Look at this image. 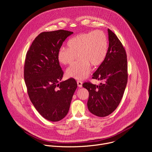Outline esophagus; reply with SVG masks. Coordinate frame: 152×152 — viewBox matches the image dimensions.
Wrapping results in <instances>:
<instances>
[{"label":"esophagus","instance_id":"obj_1","mask_svg":"<svg viewBox=\"0 0 152 152\" xmlns=\"http://www.w3.org/2000/svg\"><path fill=\"white\" fill-rule=\"evenodd\" d=\"M77 83L79 87H82V82L80 80H77Z\"/></svg>","mask_w":152,"mask_h":152}]
</instances>
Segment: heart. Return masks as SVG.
Wrapping results in <instances>:
<instances>
[{"mask_svg":"<svg viewBox=\"0 0 152 152\" xmlns=\"http://www.w3.org/2000/svg\"><path fill=\"white\" fill-rule=\"evenodd\" d=\"M68 48L62 47L58 52V60L63 65L71 64L79 59L66 70L67 76L76 79L87 77L91 66L97 67L104 61L108 50L106 35L102 31L79 34L67 42Z\"/></svg>","mask_w":152,"mask_h":152,"instance_id":"obj_1","label":"heart"}]
</instances>
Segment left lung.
Segmentation results:
<instances>
[{
    "mask_svg": "<svg viewBox=\"0 0 152 152\" xmlns=\"http://www.w3.org/2000/svg\"><path fill=\"white\" fill-rule=\"evenodd\" d=\"M109 47L104 61L93 74V79L102 81L99 85L85 82L82 86L88 90V110L103 117L113 113L119 105L127 82L126 52L117 35L107 29Z\"/></svg>",
    "mask_w": 152,
    "mask_h": 152,
    "instance_id": "8db88e82",
    "label": "left lung"
}]
</instances>
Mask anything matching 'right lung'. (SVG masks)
I'll return each instance as SVG.
<instances>
[{
	"label": "right lung",
	"mask_w": 152,
	"mask_h": 152,
	"mask_svg": "<svg viewBox=\"0 0 152 152\" xmlns=\"http://www.w3.org/2000/svg\"><path fill=\"white\" fill-rule=\"evenodd\" d=\"M73 34L62 29L41 32L26 55L24 79L29 97L37 111L51 121L66 116L77 86L73 78L59 82L64 72L57 58L63 42Z\"/></svg>",
	"instance_id": "right-lung-1"
}]
</instances>
